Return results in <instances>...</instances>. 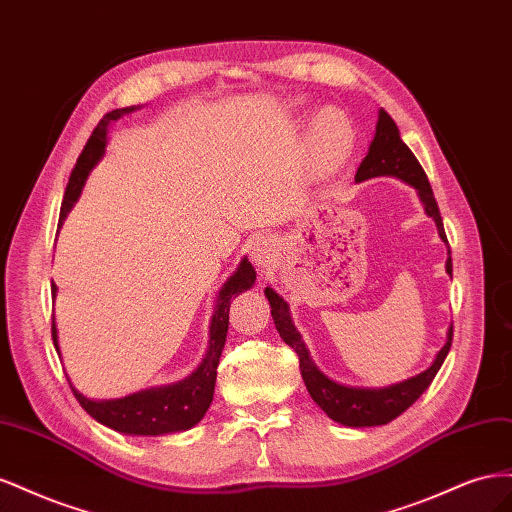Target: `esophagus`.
I'll use <instances>...</instances> for the list:
<instances>
[{"mask_svg":"<svg viewBox=\"0 0 512 512\" xmlns=\"http://www.w3.org/2000/svg\"><path fill=\"white\" fill-rule=\"evenodd\" d=\"M273 247H275V243H273L271 235H258L252 241L250 256H252V260L256 262L258 267H267L269 265V260L273 256Z\"/></svg>","mask_w":512,"mask_h":512,"instance_id":"esophagus-1","label":"esophagus"}]
</instances>
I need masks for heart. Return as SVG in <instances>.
Masks as SVG:
<instances>
[{
  "instance_id": "obj_1",
  "label": "heart",
  "mask_w": 512,
  "mask_h": 512,
  "mask_svg": "<svg viewBox=\"0 0 512 512\" xmlns=\"http://www.w3.org/2000/svg\"><path fill=\"white\" fill-rule=\"evenodd\" d=\"M338 130L335 131L334 128ZM352 149V134L344 117L335 111H324L314 128L312 156L320 168H335L342 164Z\"/></svg>"
}]
</instances>
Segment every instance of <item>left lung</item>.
Listing matches in <instances>:
<instances>
[{
	"mask_svg": "<svg viewBox=\"0 0 512 512\" xmlns=\"http://www.w3.org/2000/svg\"><path fill=\"white\" fill-rule=\"evenodd\" d=\"M380 175H393L401 181H406L408 185L418 192L421 196L425 211L429 218L436 220L440 237L446 241V232L442 224V215L438 209L436 198H433V190L429 185V179L425 175L423 166L418 164L414 158V153L408 149V145L399 138V130L395 126V121L391 115L380 111L378 123H376V136L369 145V151L365 160L361 162L359 170H356V181H365L371 177H380ZM446 273L453 275V260H451V250H448V260H446ZM267 299L271 303V316L275 322V329L280 333L284 342L297 352L299 356V367H301V376L307 386L309 395L316 401V404L327 412L329 418L333 421L342 423L346 427H374V425H386L391 423L393 418L399 414H404L414 401L421 397L427 386L436 378L438 369L442 367L448 350H451L453 344V327L448 329V339L444 348L438 352L436 361L433 365L406 382L389 386V389H350V386H342L333 380H329L322 371L314 365V361L309 359V352L303 344V339L299 331L294 329V324L290 320L288 312V303L277 294L275 290L267 288L265 290Z\"/></svg>",
	"mask_w": 512,
	"mask_h": 512,
	"instance_id": "left-lung-1",
	"label": "left lung"
}]
</instances>
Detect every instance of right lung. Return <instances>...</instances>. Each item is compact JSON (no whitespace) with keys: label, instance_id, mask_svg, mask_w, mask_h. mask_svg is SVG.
Returning <instances> with one entry per match:
<instances>
[{"label":"right lung","instance_id":"1","mask_svg":"<svg viewBox=\"0 0 512 512\" xmlns=\"http://www.w3.org/2000/svg\"><path fill=\"white\" fill-rule=\"evenodd\" d=\"M132 111H134V106L115 108V111L106 113L100 119L98 126L94 128V132H91L89 141H87L85 149L81 151L79 160H76V166L72 168V175L68 179L64 203H61V213H59L61 222H64L68 211L72 209L74 200L79 198L89 170L94 168V164L104 153L106 126L111 121L119 119L121 115L132 113ZM254 280H256V271L250 262H247V258H243L237 273L232 275L230 280L224 284V288L220 290L218 307H215L213 320H211V339H209L207 356L188 380H183L173 386H164V389L143 391V393H136L130 397L115 399V401H91V399L83 397L72 386V393H74L76 401H79L83 410L89 416H94L98 423L111 427L115 431H121V433H138V436H162V433L185 431V429L194 427L211 406L215 376H218V363H220L222 348H224L226 333H228L230 301L235 299L239 292L252 288ZM55 290H57V286L53 284L51 286L53 297H55ZM51 331H53V344L57 348L55 318H53Z\"/></svg>","mask_w":512,"mask_h":512}]
</instances>
